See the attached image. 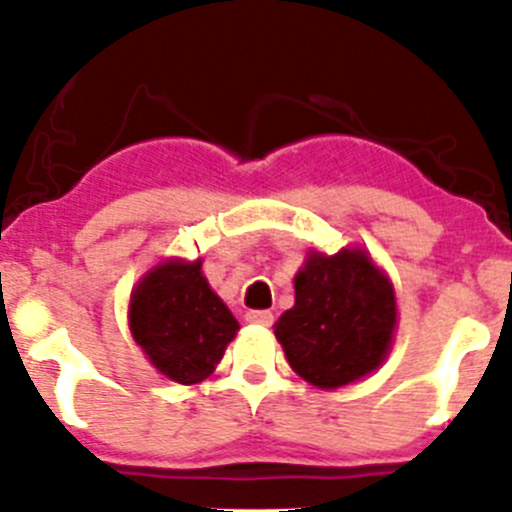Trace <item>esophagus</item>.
<instances>
[{
	"label": "esophagus",
	"mask_w": 512,
	"mask_h": 512,
	"mask_svg": "<svg viewBox=\"0 0 512 512\" xmlns=\"http://www.w3.org/2000/svg\"><path fill=\"white\" fill-rule=\"evenodd\" d=\"M245 318H247V323H252V326H272L270 310H250Z\"/></svg>",
	"instance_id": "esophagus-1"
}]
</instances>
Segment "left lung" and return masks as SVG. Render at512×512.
<instances>
[{
  "mask_svg": "<svg viewBox=\"0 0 512 512\" xmlns=\"http://www.w3.org/2000/svg\"><path fill=\"white\" fill-rule=\"evenodd\" d=\"M399 326L396 290L364 247L310 250L295 275V305L275 323L290 369L323 391L381 369Z\"/></svg>",
  "mask_w": 512,
  "mask_h": 512,
  "instance_id": "obj_1",
  "label": "left lung"
}]
</instances>
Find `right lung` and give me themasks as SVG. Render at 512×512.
<instances>
[{"label": "right lung", "mask_w": 512, "mask_h": 512, "mask_svg": "<svg viewBox=\"0 0 512 512\" xmlns=\"http://www.w3.org/2000/svg\"><path fill=\"white\" fill-rule=\"evenodd\" d=\"M128 328L164 379L191 386L214 374L240 323L209 288L202 260L169 257L131 290Z\"/></svg>", "instance_id": "1"}]
</instances>
